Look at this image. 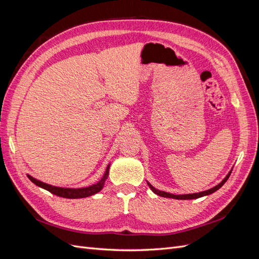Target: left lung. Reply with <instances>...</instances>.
I'll return each instance as SVG.
<instances>
[{"instance_id": "obj_1", "label": "left lung", "mask_w": 259, "mask_h": 259, "mask_svg": "<svg viewBox=\"0 0 259 259\" xmlns=\"http://www.w3.org/2000/svg\"><path fill=\"white\" fill-rule=\"evenodd\" d=\"M231 171H232V169L229 171L228 175H227V176L223 179V182L219 183L217 186H215V187H213V188H210V189H208V190H206V191H202V192H198V193H191V194H171V193H168V192H165V191H161V190L155 189V188H154L151 184H149V183H148V186H149V188H150V189H151L155 194L160 195V197L170 198V199H177V200H192V199H198V198H201V197H204V195H208V194H211L213 192L217 191V190L219 189V188H222L223 185L227 182V180H228V178H229V176H230V174H231Z\"/></svg>"}]
</instances>
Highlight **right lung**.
Masks as SVG:
<instances>
[{"instance_id": "1", "label": "right lung", "mask_w": 259, "mask_h": 259, "mask_svg": "<svg viewBox=\"0 0 259 259\" xmlns=\"http://www.w3.org/2000/svg\"><path fill=\"white\" fill-rule=\"evenodd\" d=\"M109 168H110V164H109V165L107 166L105 175L103 176V178H101L97 184L90 186V187H86V188H77V189H73V188L55 187V186H52V185H48L45 183H42V182H40V180H37V179L33 178L32 176H30V175H27V176L34 185L43 188V189L50 191L51 193H53L55 195H58V197L66 198V199H81V198L91 197V195L95 194V193L99 192L101 189H103L106 179L108 178V175H109Z\"/></svg>"}]
</instances>
